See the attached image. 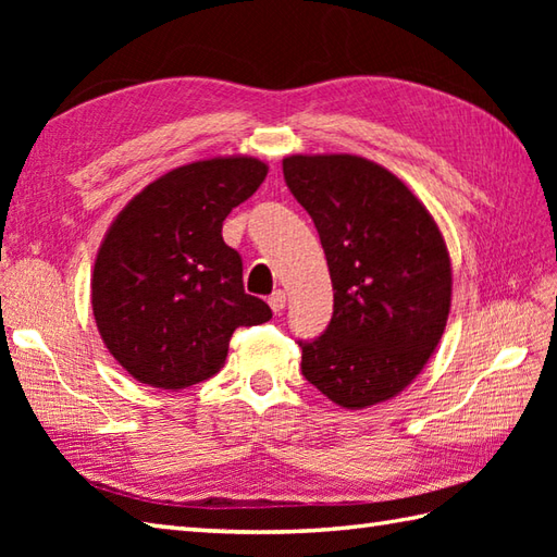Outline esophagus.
Returning <instances> with one entry per match:
<instances>
[{
	"label": "esophagus",
	"mask_w": 557,
	"mask_h": 557,
	"mask_svg": "<svg viewBox=\"0 0 557 557\" xmlns=\"http://www.w3.org/2000/svg\"><path fill=\"white\" fill-rule=\"evenodd\" d=\"M268 304H270V309L275 311V313H280L282 309H285V304H287V297H285V292L282 289H277V292H272L270 294V299H268Z\"/></svg>",
	"instance_id": "34e87169"
}]
</instances>
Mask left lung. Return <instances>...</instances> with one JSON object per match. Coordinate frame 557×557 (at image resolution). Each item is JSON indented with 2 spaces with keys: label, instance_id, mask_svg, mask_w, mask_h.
<instances>
[{
  "label": "left lung",
  "instance_id": "8db88e82",
  "mask_svg": "<svg viewBox=\"0 0 557 557\" xmlns=\"http://www.w3.org/2000/svg\"><path fill=\"white\" fill-rule=\"evenodd\" d=\"M282 172L309 212L333 280V318L299 342L306 381L345 409L399 395L445 333L453 265L441 230L397 176L349 152L289 156Z\"/></svg>",
  "mask_w": 557,
  "mask_h": 557
}]
</instances>
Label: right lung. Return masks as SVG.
I'll return each mask as SVG.
<instances>
[{"mask_svg": "<svg viewBox=\"0 0 557 557\" xmlns=\"http://www.w3.org/2000/svg\"><path fill=\"white\" fill-rule=\"evenodd\" d=\"M268 174L258 158L182 164L150 182L110 224L90 277L104 347L138 383L176 393L215 375L239 325L272 318L244 292L222 222Z\"/></svg>", "mask_w": 557, "mask_h": 557, "instance_id": "1", "label": "right lung"}]
</instances>
